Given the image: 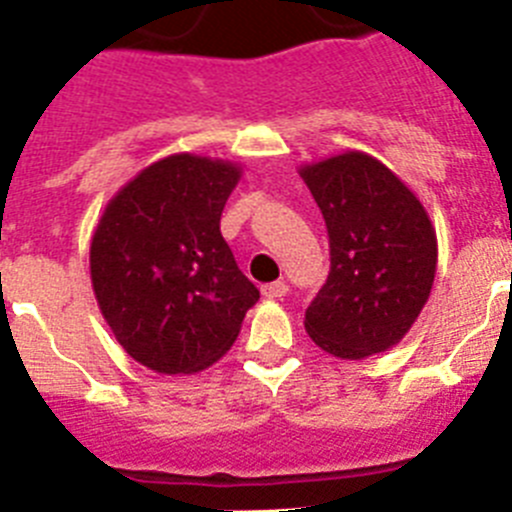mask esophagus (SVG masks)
<instances>
[{"label": "esophagus", "mask_w": 512, "mask_h": 512, "mask_svg": "<svg viewBox=\"0 0 512 512\" xmlns=\"http://www.w3.org/2000/svg\"><path fill=\"white\" fill-rule=\"evenodd\" d=\"M261 292H264L266 300H282V297H287L289 287H287V282H282V279H279V282L264 284V287H261Z\"/></svg>", "instance_id": "esophagus-1"}]
</instances>
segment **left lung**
<instances>
[{
  "mask_svg": "<svg viewBox=\"0 0 512 512\" xmlns=\"http://www.w3.org/2000/svg\"><path fill=\"white\" fill-rule=\"evenodd\" d=\"M323 212L330 271L305 312L323 351L359 361L405 338L431 297L438 243L420 200L382 161L346 151L300 166Z\"/></svg>",
  "mask_w": 512,
  "mask_h": 512,
  "instance_id": "8db88e82",
  "label": "left lung"
}]
</instances>
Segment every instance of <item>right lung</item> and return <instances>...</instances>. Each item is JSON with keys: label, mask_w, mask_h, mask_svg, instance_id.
Listing matches in <instances>:
<instances>
[{"label": "right lung", "mask_w": 512, "mask_h": 512, "mask_svg": "<svg viewBox=\"0 0 512 512\" xmlns=\"http://www.w3.org/2000/svg\"><path fill=\"white\" fill-rule=\"evenodd\" d=\"M243 169L174 153L107 202L89 246L104 320L138 364L194 374L223 359L259 289L238 269L220 215Z\"/></svg>", "instance_id": "obj_1"}]
</instances>
